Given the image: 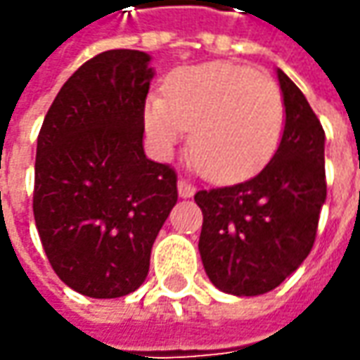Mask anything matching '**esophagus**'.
I'll return each instance as SVG.
<instances>
[{"mask_svg":"<svg viewBox=\"0 0 360 360\" xmlns=\"http://www.w3.org/2000/svg\"><path fill=\"white\" fill-rule=\"evenodd\" d=\"M178 194L182 195V198L194 195V186L190 184L188 180H184V178H180V180H178Z\"/></svg>","mask_w":360,"mask_h":360,"instance_id":"1","label":"esophagus"}]
</instances>
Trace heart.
<instances>
[{"label": "heart", "instance_id": "obj_1", "mask_svg": "<svg viewBox=\"0 0 360 360\" xmlns=\"http://www.w3.org/2000/svg\"><path fill=\"white\" fill-rule=\"evenodd\" d=\"M145 129L156 155L168 158L190 129V155L207 178L231 182L269 162L284 129L276 84L231 62H207L176 74L165 94L145 101Z\"/></svg>", "mask_w": 360, "mask_h": 360}]
</instances>
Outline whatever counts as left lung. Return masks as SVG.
Returning a JSON list of instances; mask_svg holds the SVG:
<instances>
[{
  "label": "left lung",
  "instance_id": "left-lung-1",
  "mask_svg": "<svg viewBox=\"0 0 360 360\" xmlns=\"http://www.w3.org/2000/svg\"><path fill=\"white\" fill-rule=\"evenodd\" d=\"M286 123L270 162L245 182L200 190L198 249L213 286L259 296L280 286L308 257L326 202V133L306 96L278 70Z\"/></svg>",
  "mask_w": 360,
  "mask_h": 360
}]
</instances>
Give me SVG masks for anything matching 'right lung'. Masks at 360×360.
I'll return each mask as SVG.
<instances>
[{
    "mask_svg": "<svg viewBox=\"0 0 360 360\" xmlns=\"http://www.w3.org/2000/svg\"><path fill=\"white\" fill-rule=\"evenodd\" d=\"M148 62L129 49L84 62L37 139V231L56 276L90 298L127 296L145 282L153 243L178 200L174 168L143 150Z\"/></svg>",
    "mask_w": 360,
    "mask_h": 360,
    "instance_id": "add662e5",
    "label": "right lung"
}]
</instances>
